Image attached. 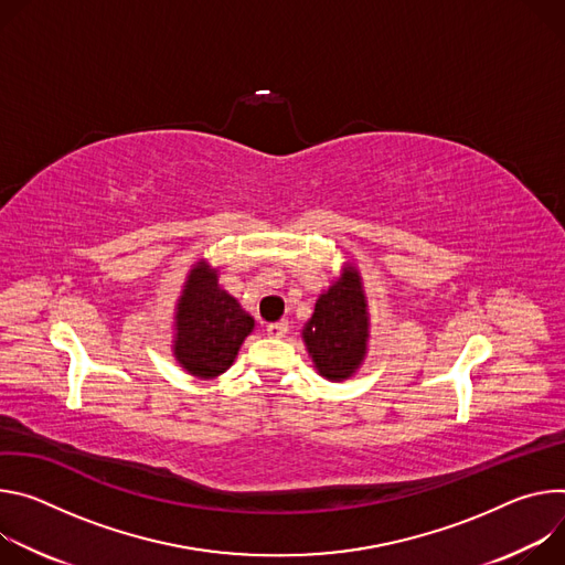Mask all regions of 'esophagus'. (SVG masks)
Masks as SVG:
<instances>
[{
	"label": "esophagus",
	"instance_id": "esophagus-1",
	"mask_svg": "<svg viewBox=\"0 0 565 565\" xmlns=\"http://www.w3.org/2000/svg\"><path fill=\"white\" fill-rule=\"evenodd\" d=\"M287 332H289V326H287V321H278V323H271V326H267V334H269L271 339H282Z\"/></svg>",
	"mask_w": 565,
	"mask_h": 565
}]
</instances>
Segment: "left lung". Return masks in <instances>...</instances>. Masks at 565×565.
I'll return each mask as SVG.
<instances>
[{
	"label": "left lung",
	"mask_w": 565,
	"mask_h": 565,
	"mask_svg": "<svg viewBox=\"0 0 565 565\" xmlns=\"http://www.w3.org/2000/svg\"><path fill=\"white\" fill-rule=\"evenodd\" d=\"M300 337L321 377L345 382L356 374L370 343V305L356 265L345 263L319 296Z\"/></svg>",
	"instance_id": "1"
}]
</instances>
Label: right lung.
<instances>
[{
    "label": "right lung",
    "instance_id": "obj_1",
    "mask_svg": "<svg viewBox=\"0 0 565 565\" xmlns=\"http://www.w3.org/2000/svg\"><path fill=\"white\" fill-rule=\"evenodd\" d=\"M256 321L220 287V269L200 258L185 274L172 317V356L198 380L226 372Z\"/></svg>",
    "mask_w": 565,
    "mask_h": 565
}]
</instances>
